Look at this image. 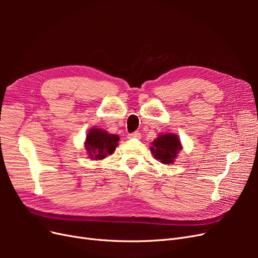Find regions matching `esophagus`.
Here are the masks:
<instances>
[{
    "mask_svg": "<svg viewBox=\"0 0 258 258\" xmlns=\"http://www.w3.org/2000/svg\"><path fill=\"white\" fill-rule=\"evenodd\" d=\"M128 138H129V139H132V138L140 139V138H141V134H140L139 131H135V132H132V134H129V135H128Z\"/></svg>",
    "mask_w": 258,
    "mask_h": 258,
    "instance_id": "34e87169",
    "label": "esophagus"
}]
</instances>
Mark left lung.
Masks as SVG:
<instances>
[{
  "instance_id": "1",
  "label": "left lung",
  "mask_w": 258,
  "mask_h": 258,
  "mask_svg": "<svg viewBox=\"0 0 258 258\" xmlns=\"http://www.w3.org/2000/svg\"><path fill=\"white\" fill-rule=\"evenodd\" d=\"M179 150H181V143L178 138L171 134L159 136L152 143L151 147L155 158L162 163H172Z\"/></svg>"
}]
</instances>
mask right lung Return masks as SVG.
<instances>
[{
	"mask_svg": "<svg viewBox=\"0 0 258 258\" xmlns=\"http://www.w3.org/2000/svg\"><path fill=\"white\" fill-rule=\"evenodd\" d=\"M118 136L110 135L101 129H91L86 137V148L91 158L103 159L113 154L118 142Z\"/></svg>",
	"mask_w": 258,
	"mask_h": 258,
	"instance_id": "obj_1",
	"label": "right lung"
}]
</instances>
